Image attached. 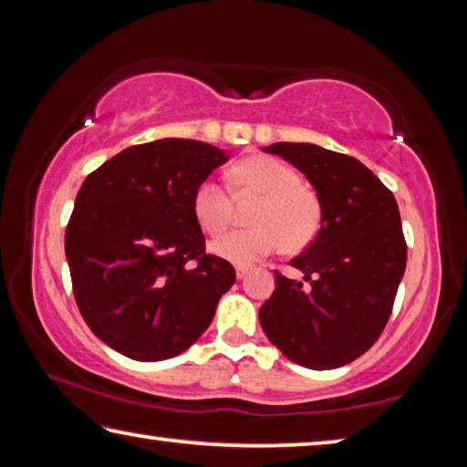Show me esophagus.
Masks as SVG:
<instances>
[{
	"mask_svg": "<svg viewBox=\"0 0 467 467\" xmlns=\"http://www.w3.org/2000/svg\"><path fill=\"white\" fill-rule=\"evenodd\" d=\"M247 274H249V267H236V278L239 280L247 278Z\"/></svg>",
	"mask_w": 467,
	"mask_h": 467,
	"instance_id": "esophagus-1",
	"label": "esophagus"
}]
</instances>
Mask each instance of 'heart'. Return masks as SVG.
Returning a JSON list of instances; mask_svg holds the SVG:
<instances>
[{"mask_svg":"<svg viewBox=\"0 0 467 467\" xmlns=\"http://www.w3.org/2000/svg\"><path fill=\"white\" fill-rule=\"evenodd\" d=\"M233 185L239 193H257L262 202L253 212V228L234 231L210 244L216 257L247 267L282 247L305 249L319 233L321 203L288 164L272 156H249L234 164ZM193 214L205 233H224L233 220V200L224 185L205 179L193 193Z\"/></svg>","mask_w":467,"mask_h":467,"instance_id":"1","label":"heart"}]
</instances>
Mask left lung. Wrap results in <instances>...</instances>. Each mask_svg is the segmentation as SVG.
<instances>
[{"instance_id": "obj_1", "label": "left lung", "mask_w": 467, "mask_h": 467, "mask_svg": "<svg viewBox=\"0 0 467 467\" xmlns=\"http://www.w3.org/2000/svg\"><path fill=\"white\" fill-rule=\"evenodd\" d=\"M262 150L284 158L313 185L321 226L290 262L303 272V282L275 272V290L259 309V323L296 365L344 367L381 336L404 278L408 249L398 203L365 164L348 154L309 141H278Z\"/></svg>"}]
</instances>
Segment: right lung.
Masks as SVG:
<instances>
[{
    "mask_svg": "<svg viewBox=\"0 0 467 467\" xmlns=\"http://www.w3.org/2000/svg\"><path fill=\"white\" fill-rule=\"evenodd\" d=\"M231 150L164 138L125 148L90 172L66 231L74 296L92 334L156 362L197 342L236 280L205 255L193 193Z\"/></svg>",
    "mask_w": 467,
    "mask_h": 467,
    "instance_id": "1",
    "label": "right lung"
}]
</instances>
